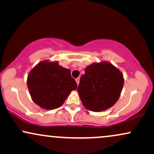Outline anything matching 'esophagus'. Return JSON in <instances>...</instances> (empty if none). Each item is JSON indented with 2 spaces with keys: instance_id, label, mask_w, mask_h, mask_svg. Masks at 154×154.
I'll list each match as a JSON object with an SVG mask.
<instances>
[{
  "instance_id": "obj_1",
  "label": "esophagus",
  "mask_w": 154,
  "mask_h": 154,
  "mask_svg": "<svg viewBox=\"0 0 154 154\" xmlns=\"http://www.w3.org/2000/svg\"><path fill=\"white\" fill-rule=\"evenodd\" d=\"M75 81H76V82H77V85H79V77H77V78H76V79H75Z\"/></svg>"
}]
</instances>
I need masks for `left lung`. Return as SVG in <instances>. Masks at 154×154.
Masks as SVG:
<instances>
[{
  "label": "left lung",
  "mask_w": 154,
  "mask_h": 154,
  "mask_svg": "<svg viewBox=\"0 0 154 154\" xmlns=\"http://www.w3.org/2000/svg\"><path fill=\"white\" fill-rule=\"evenodd\" d=\"M124 84L121 72L110 63H93L86 67L77 88L84 106L91 111H103L118 101Z\"/></svg>",
  "instance_id": "8db88e82"
}]
</instances>
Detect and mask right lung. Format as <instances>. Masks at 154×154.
Listing matches in <instances>:
<instances>
[{"mask_svg": "<svg viewBox=\"0 0 154 154\" xmlns=\"http://www.w3.org/2000/svg\"><path fill=\"white\" fill-rule=\"evenodd\" d=\"M27 86L34 103L47 110L62 106L69 93L77 88L69 69L48 61L38 63L30 72Z\"/></svg>", "mask_w": 154, "mask_h": 154, "instance_id": "obj_1", "label": "right lung"}]
</instances>
